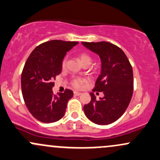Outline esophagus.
<instances>
[{
    "instance_id": "34e87169",
    "label": "esophagus",
    "mask_w": 160,
    "mask_h": 160,
    "mask_svg": "<svg viewBox=\"0 0 160 160\" xmlns=\"http://www.w3.org/2000/svg\"><path fill=\"white\" fill-rule=\"evenodd\" d=\"M74 95L75 96H78V95H81V92H74Z\"/></svg>"
}]
</instances>
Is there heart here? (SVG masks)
Listing matches in <instances>:
<instances>
[{
  "label": "heart",
  "mask_w": 160,
  "mask_h": 160,
  "mask_svg": "<svg viewBox=\"0 0 160 160\" xmlns=\"http://www.w3.org/2000/svg\"><path fill=\"white\" fill-rule=\"evenodd\" d=\"M79 58H80V62H81L82 64H84V63L91 64L92 58L91 57L87 54V53H85V52L80 53V54L79 55ZM67 61H68L67 58L65 57V58L63 59V61H62V68H65L66 67V65H67ZM83 82H84V80H82V79L75 78L72 80V82H71V85H72L73 87L75 88V89H80V88L82 87Z\"/></svg>",
  "instance_id": "obj_1"
}]
</instances>
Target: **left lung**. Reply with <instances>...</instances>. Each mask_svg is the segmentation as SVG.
<instances>
[{
  "mask_svg": "<svg viewBox=\"0 0 160 160\" xmlns=\"http://www.w3.org/2000/svg\"><path fill=\"white\" fill-rule=\"evenodd\" d=\"M84 47L98 54L102 71L93 92H103L96 100L91 92V101L83 111L89 120L98 125H108L118 120L126 111L133 94V71L127 56L120 47L106 41L82 42Z\"/></svg>",
  "mask_w": 160,
  "mask_h": 160,
  "instance_id": "left-lung-1",
  "label": "left lung"
}]
</instances>
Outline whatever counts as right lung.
Instances as JSON below:
<instances>
[{"mask_svg":"<svg viewBox=\"0 0 160 160\" xmlns=\"http://www.w3.org/2000/svg\"><path fill=\"white\" fill-rule=\"evenodd\" d=\"M78 42L53 40L45 42L32 51L22 73L21 86L25 105L37 120L44 123L59 120L65 113L73 92L53 95L52 81L62 71V63L67 52Z\"/></svg>","mask_w":160,"mask_h":160,"instance_id":"obj_1","label":"right lung"}]
</instances>
